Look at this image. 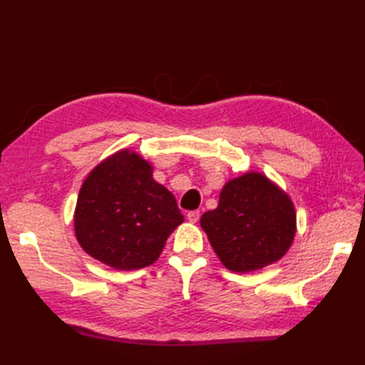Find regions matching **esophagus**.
Here are the masks:
<instances>
[{"label":"esophagus","mask_w":365,"mask_h":365,"mask_svg":"<svg viewBox=\"0 0 365 365\" xmlns=\"http://www.w3.org/2000/svg\"><path fill=\"white\" fill-rule=\"evenodd\" d=\"M199 216H200V212L199 210H192V212H188V215H187V218H188V221L190 222H197L199 221Z\"/></svg>","instance_id":"obj_1"}]
</instances>
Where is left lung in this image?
Instances as JSON below:
<instances>
[{"label": "left lung", "instance_id": "8db88e82", "mask_svg": "<svg viewBox=\"0 0 365 365\" xmlns=\"http://www.w3.org/2000/svg\"><path fill=\"white\" fill-rule=\"evenodd\" d=\"M200 227L222 265L250 273L282 259L297 234L290 196L260 173H246L224 185L220 204L205 212Z\"/></svg>", "mask_w": 365, "mask_h": 365}]
</instances>
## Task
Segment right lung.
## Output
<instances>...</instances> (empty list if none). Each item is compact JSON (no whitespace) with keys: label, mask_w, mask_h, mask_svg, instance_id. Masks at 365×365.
Returning <instances> with one entry per match:
<instances>
[{"label":"right lung","mask_w":365,"mask_h":365,"mask_svg":"<svg viewBox=\"0 0 365 365\" xmlns=\"http://www.w3.org/2000/svg\"><path fill=\"white\" fill-rule=\"evenodd\" d=\"M152 173L150 163L128 149L91 170L73 215L75 237L91 257L120 271L149 267L160 257L185 220L173 192Z\"/></svg>","instance_id":"obj_1"}]
</instances>
